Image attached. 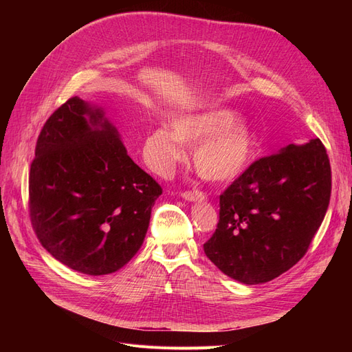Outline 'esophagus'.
<instances>
[{"label": "esophagus", "mask_w": 352, "mask_h": 352, "mask_svg": "<svg viewBox=\"0 0 352 352\" xmlns=\"http://www.w3.org/2000/svg\"><path fill=\"white\" fill-rule=\"evenodd\" d=\"M182 197L186 201H204L206 199V194L201 192V190H185V192H182Z\"/></svg>", "instance_id": "34e87169"}]
</instances>
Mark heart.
I'll return each instance as SVG.
<instances>
[{
    "label": "heart",
    "instance_id": "heart-1",
    "mask_svg": "<svg viewBox=\"0 0 352 352\" xmlns=\"http://www.w3.org/2000/svg\"><path fill=\"white\" fill-rule=\"evenodd\" d=\"M194 147V164L206 180L226 184L238 179L257 154L252 126L229 109L202 107L170 117L168 126H158L145 136V163L158 175H168Z\"/></svg>",
    "mask_w": 352,
    "mask_h": 352
}]
</instances>
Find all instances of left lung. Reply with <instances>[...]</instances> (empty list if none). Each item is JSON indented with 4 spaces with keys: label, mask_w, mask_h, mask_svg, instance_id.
I'll return each instance as SVG.
<instances>
[{
    "label": "left lung",
    "mask_w": 352,
    "mask_h": 352,
    "mask_svg": "<svg viewBox=\"0 0 352 352\" xmlns=\"http://www.w3.org/2000/svg\"><path fill=\"white\" fill-rule=\"evenodd\" d=\"M332 172L318 140L261 157L220 195L204 252L229 278L258 285L300 261L329 207Z\"/></svg>",
    "instance_id": "1"
}]
</instances>
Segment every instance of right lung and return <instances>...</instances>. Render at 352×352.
<instances>
[{
	"instance_id": "1",
	"label": "right lung",
	"mask_w": 352,
	"mask_h": 352,
	"mask_svg": "<svg viewBox=\"0 0 352 352\" xmlns=\"http://www.w3.org/2000/svg\"><path fill=\"white\" fill-rule=\"evenodd\" d=\"M162 192L101 109L73 97L42 127L29 173L30 221L67 267L91 276L122 269L141 248Z\"/></svg>"
}]
</instances>
